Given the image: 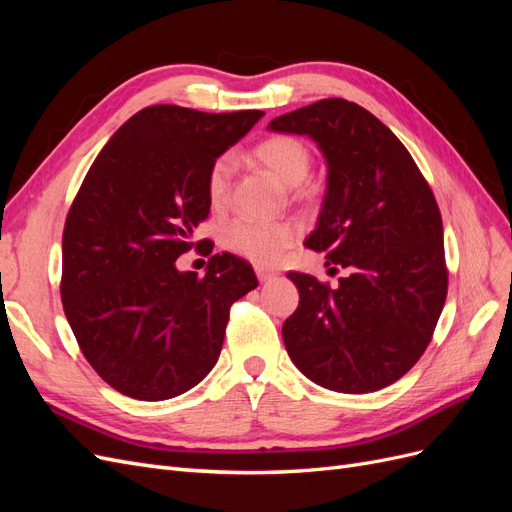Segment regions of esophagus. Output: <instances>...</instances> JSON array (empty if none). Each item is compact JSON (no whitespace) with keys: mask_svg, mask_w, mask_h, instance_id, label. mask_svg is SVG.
<instances>
[{"mask_svg":"<svg viewBox=\"0 0 512 512\" xmlns=\"http://www.w3.org/2000/svg\"><path fill=\"white\" fill-rule=\"evenodd\" d=\"M256 275H258L260 282H269V280H273L277 273L271 271V269H265V267H256Z\"/></svg>","mask_w":512,"mask_h":512,"instance_id":"34e87169","label":"esophagus"}]
</instances>
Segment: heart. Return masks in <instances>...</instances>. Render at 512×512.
<instances>
[{"instance_id": "1", "label": "heart", "mask_w": 512, "mask_h": 512, "mask_svg": "<svg viewBox=\"0 0 512 512\" xmlns=\"http://www.w3.org/2000/svg\"><path fill=\"white\" fill-rule=\"evenodd\" d=\"M254 158L265 164L271 173L288 188L297 190L299 196H312L314 188L305 179L312 168V151L294 136H271L254 147ZM232 158L220 156L207 173V196L213 209H222L230 196V179H232ZM299 237V226L290 220H252L239 218L230 222L224 232L222 241L230 252H235L256 265H275L282 252L290 247Z\"/></svg>"}]
</instances>
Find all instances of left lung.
<instances>
[{"label": "left lung", "instance_id": "left-lung-1", "mask_svg": "<svg viewBox=\"0 0 512 512\" xmlns=\"http://www.w3.org/2000/svg\"><path fill=\"white\" fill-rule=\"evenodd\" d=\"M273 132L307 134L327 158V196L305 239L327 254L339 286L288 273L299 307L282 327L292 363L337 393H371L414 367L446 301L442 218L410 151L363 106L318 100L275 117Z\"/></svg>", "mask_w": 512, "mask_h": 512}]
</instances>
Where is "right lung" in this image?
<instances>
[{
  "instance_id": "right-lung-1",
  "label": "right lung",
  "mask_w": 512,
  "mask_h": 512,
  "mask_svg": "<svg viewBox=\"0 0 512 512\" xmlns=\"http://www.w3.org/2000/svg\"><path fill=\"white\" fill-rule=\"evenodd\" d=\"M262 115L147 106L85 175L61 239V303L85 359L115 391L170 399L218 363L230 305L258 286L254 269L222 252L198 277L175 260L209 215L211 164Z\"/></svg>"
}]
</instances>
